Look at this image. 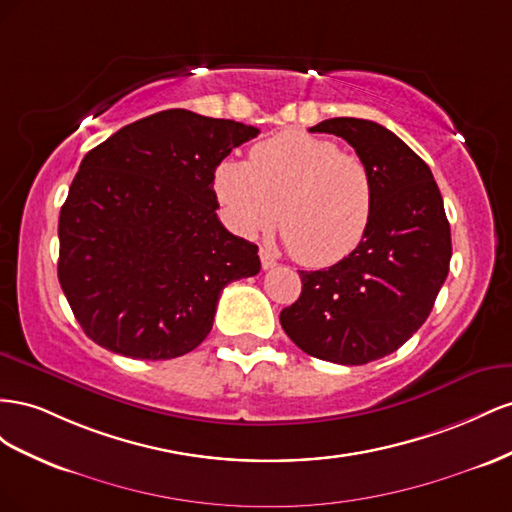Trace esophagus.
<instances>
[{
  "mask_svg": "<svg viewBox=\"0 0 512 512\" xmlns=\"http://www.w3.org/2000/svg\"><path fill=\"white\" fill-rule=\"evenodd\" d=\"M259 259H261V266H264V270H270L276 266V257L270 251H266V248H261L259 251Z\"/></svg>",
  "mask_w": 512,
  "mask_h": 512,
  "instance_id": "esophagus-1",
  "label": "esophagus"
}]
</instances>
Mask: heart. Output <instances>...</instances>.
Wrapping results in <instances>:
<instances>
[{
	"mask_svg": "<svg viewBox=\"0 0 512 512\" xmlns=\"http://www.w3.org/2000/svg\"><path fill=\"white\" fill-rule=\"evenodd\" d=\"M214 193L242 236L270 229L300 264H339L362 244L375 210V182L364 160L337 143L285 130L253 145L246 160H223Z\"/></svg>",
	"mask_w": 512,
	"mask_h": 512,
	"instance_id": "b5f03b06",
	"label": "heart"
}]
</instances>
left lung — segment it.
I'll return each mask as SVG.
<instances>
[{"instance_id":"1","label":"left lung","mask_w":512,"mask_h":512,"mask_svg":"<svg viewBox=\"0 0 512 512\" xmlns=\"http://www.w3.org/2000/svg\"><path fill=\"white\" fill-rule=\"evenodd\" d=\"M345 139L375 182L371 227L339 264L300 272L281 326L302 352L337 364L384 358L425 324L448 276L452 244L429 165L382 124L332 118L309 128Z\"/></svg>"}]
</instances>
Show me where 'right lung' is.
<instances>
[{
	"label": "right lung",
	"mask_w": 512,
	"mask_h": 512,
	"mask_svg": "<svg viewBox=\"0 0 512 512\" xmlns=\"http://www.w3.org/2000/svg\"><path fill=\"white\" fill-rule=\"evenodd\" d=\"M259 128L169 109L85 154L60 212L57 279L83 332L135 360L184 356L218 296L261 268L216 216L214 171Z\"/></svg>",
	"instance_id": "1"
}]
</instances>
